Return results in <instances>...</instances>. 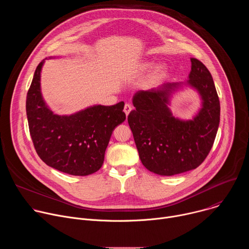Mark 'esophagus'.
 I'll list each match as a JSON object with an SVG mask.
<instances>
[{
  "mask_svg": "<svg viewBox=\"0 0 249 249\" xmlns=\"http://www.w3.org/2000/svg\"><path fill=\"white\" fill-rule=\"evenodd\" d=\"M132 109H133V107H132L131 104H129V103H126V104H125V106H124V112H125V114H126V116L129 115V113L131 112Z\"/></svg>",
  "mask_w": 249,
  "mask_h": 249,
  "instance_id": "esophagus-1",
  "label": "esophagus"
}]
</instances>
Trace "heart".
<instances>
[{"label":"heart","instance_id":"heart-1","mask_svg":"<svg viewBox=\"0 0 249 249\" xmlns=\"http://www.w3.org/2000/svg\"><path fill=\"white\" fill-rule=\"evenodd\" d=\"M150 67H151V63H150V62H145V63L143 64V66H142V68H143L144 70L149 69ZM163 72H164V67H163L162 65H159V66L155 69L154 77H155V78H158V77H160Z\"/></svg>","mask_w":249,"mask_h":249}]
</instances>
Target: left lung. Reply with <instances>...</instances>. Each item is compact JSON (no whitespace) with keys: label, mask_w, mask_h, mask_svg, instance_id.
Returning a JSON list of instances; mask_svg holds the SVG:
<instances>
[{"label":"left lung","mask_w":249,"mask_h":249,"mask_svg":"<svg viewBox=\"0 0 249 249\" xmlns=\"http://www.w3.org/2000/svg\"><path fill=\"white\" fill-rule=\"evenodd\" d=\"M188 81L166 83L158 89L139 90L135 109L128 116L139 157L150 171L171 176L198 167L210 153L220 123V100L206 66L191 58ZM183 84L196 89L202 107L191 121L174 118L168 105L172 93Z\"/></svg>","instance_id":"8db88e82"}]
</instances>
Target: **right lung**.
<instances>
[{
	"mask_svg": "<svg viewBox=\"0 0 249 249\" xmlns=\"http://www.w3.org/2000/svg\"><path fill=\"white\" fill-rule=\"evenodd\" d=\"M44 62L35 70L26 96V115L34 148L47 165L59 171L89 175L102 166L113 130L126 119L124 102L93 105L71 115L55 114L41 94Z\"/></svg>",
	"mask_w": 249,
	"mask_h": 249,
	"instance_id": "obj_1",
	"label": "right lung"
}]
</instances>
